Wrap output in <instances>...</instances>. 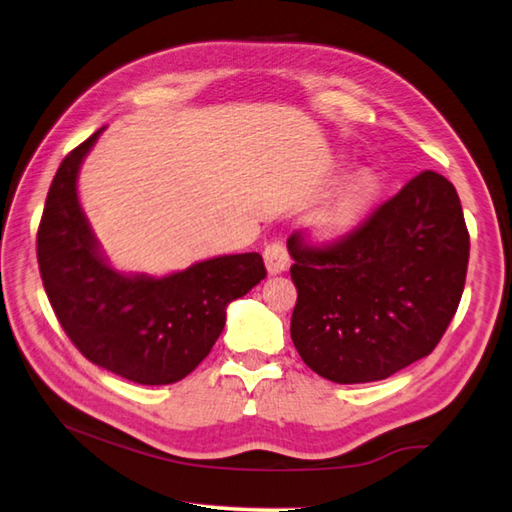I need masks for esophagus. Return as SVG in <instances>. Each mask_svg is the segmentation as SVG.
Listing matches in <instances>:
<instances>
[{
	"label": "esophagus",
	"instance_id": "1",
	"mask_svg": "<svg viewBox=\"0 0 512 512\" xmlns=\"http://www.w3.org/2000/svg\"><path fill=\"white\" fill-rule=\"evenodd\" d=\"M264 262H266V268H268L270 275L284 273V270L290 266V255H288V250H286V244L279 242V239H275V242H270L264 248Z\"/></svg>",
	"mask_w": 512,
	"mask_h": 512
}]
</instances>
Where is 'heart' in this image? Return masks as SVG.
<instances>
[{
	"label": "heart",
	"instance_id": "obj_1",
	"mask_svg": "<svg viewBox=\"0 0 512 512\" xmlns=\"http://www.w3.org/2000/svg\"><path fill=\"white\" fill-rule=\"evenodd\" d=\"M376 193L378 184L372 176L361 173V176L352 178L330 202L328 209L319 215L317 226L328 235L347 231V228L354 226L358 217L367 211V206L374 202Z\"/></svg>",
	"mask_w": 512,
	"mask_h": 512
}]
</instances>
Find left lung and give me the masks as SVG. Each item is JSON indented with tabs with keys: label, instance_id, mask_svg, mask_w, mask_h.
<instances>
[{
	"label": "left lung",
	"instance_id": "obj_1",
	"mask_svg": "<svg viewBox=\"0 0 512 512\" xmlns=\"http://www.w3.org/2000/svg\"><path fill=\"white\" fill-rule=\"evenodd\" d=\"M469 248L458 191L436 171L418 173L330 244L292 233L290 336L303 363L352 385L429 356L460 306Z\"/></svg>",
	"mask_w": 512,
	"mask_h": 512
}]
</instances>
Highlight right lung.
<instances>
[{"mask_svg": "<svg viewBox=\"0 0 512 512\" xmlns=\"http://www.w3.org/2000/svg\"><path fill=\"white\" fill-rule=\"evenodd\" d=\"M94 132L57 169L37 231L43 288L88 361L138 385L178 383L211 352L226 306L266 277L259 253L222 255L167 277L121 275L105 262L76 198Z\"/></svg>", "mask_w": 512, "mask_h": 512, "instance_id": "obj_1", "label": "right lung"}]
</instances>
